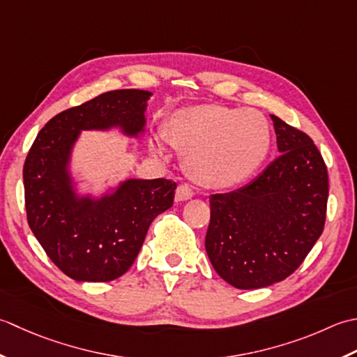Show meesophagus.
Listing matches in <instances>:
<instances>
[{"mask_svg": "<svg viewBox=\"0 0 357 357\" xmlns=\"http://www.w3.org/2000/svg\"><path fill=\"white\" fill-rule=\"evenodd\" d=\"M192 195H194V191L191 186L180 185L176 191V202H186L189 199H192Z\"/></svg>", "mask_w": 357, "mask_h": 357, "instance_id": "obj_1", "label": "esophagus"}]
</instances>
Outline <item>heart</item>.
<instances>
[{
  "mask_svg": "<svg viewBox=\"0 0 357 357\" xmlns=\"http://www.w3.org/2000/svg\"><path fill=\"white\" fill-rule=\"evenodd\" d=\"M271 126L254 109L205 105L177 111L165 132L151 137L155 154L166 140L185 154V171L199 185L232 188L257 172L271 148Z\"/></svg>",
  "mask_w": 357,
  "mask_h": 357,
  "instance_id": "obj_1",
  "label": "heart"
}]
</instances>
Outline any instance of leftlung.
Segmentation results:
<instances>
[{"mask_svg": "<svg viewBox=\"0 0 357 357\" xmlns=\"http://www.w3.org/2000/svg\"><path fill=\"white\" fill-rule=\"evenodd\" d=\"M279 157L251 183L209 197L205 248L214 270L238 289L270 287L301 266L321 237L328 171L311 138L271 115Z\"/></svg>", "mask_w": 357, "mask_h": 357, "instance_id": "obj_1", "label": "left lung"}]
</instances>
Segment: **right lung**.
Masks as SVG:
<instances>
[{
	"label": "right lung",
	"instance_id": "1",
	"mask_svg": "<svg viewBox=\"0 0 357 357\" xmlns=\"http://www.w3.org/2000/svg\"><path fill=\"white\" fill-rule=\"evenodd\" d=\"M148 91L105 92L46 123L26 157L27 222L49 259L78 282H111L134 264L149 225L172 206L177 185L128 178L100 197L79 195L69 171L82 130L119 128L138 137L146 125Z\"/></svg>",
	"mask_w": 357,
	"mask_h": 357
}]
</instances>
